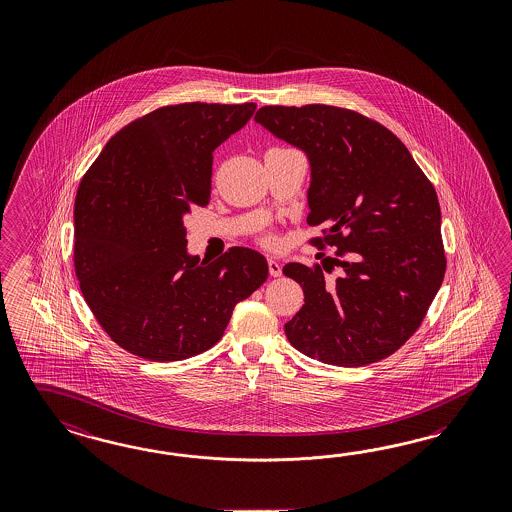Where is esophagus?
<instances>
[{
	"mask_svg": "<svg viewBox=\"0 0 512 512\" xmlns=\"http://www.w3.org/2000/svg\"><path fill=\"white\" fill-rule=\"evenodd\" d=\"M267 265H269V273H271V277H280L282 275V265L275 258H269L267 260Z\"/></svg>",
	"mask_w": 512,
	"mask_h": 512,
	"instance_id": "esophagus-1",
	"label": "esophagus"
}]
</instances>
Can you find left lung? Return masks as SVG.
I'll use <instances>...</instances> for the list:
<instances>
[{
    "label": "left lung",
    "instance_id": "1",
    "mask_svg": "<svg viewBox=\"0 0 512 512\" xmlns=\"http://www.w3.org/2000/svg\"><path fill=\"white\" fill-rule=\"evenodd\" d=\"M254 119L307 155L308 224H327L314 245L338 249L329 282L325 265H284L305 292L284 325L290 344L327 365L389 357L419 329L445 277L436 190L393 132L357 112L263 106Z\"/></svg>",
    "mask_w": 512,
    "mask_h": 512
}]
</instances>
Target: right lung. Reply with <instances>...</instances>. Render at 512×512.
<instances>
[{
	"mask_svg": "<svg viewBox=\"0 0 512 512\" xmlns=\"http://www.w3.org/2000/svg\"><path fill=\"white\" fill-rule=\"evenodd\" d=\"M256 104L162 106L114 134L78 187L74 271L104 331L147 361H181L224 335L269 273L234 247L207 263L187 250L185 215L207 205L213 151Z\"/></svg>",
	"mask_w": 512,
	"mask_h": 512,
	"instance_id": "1",
	"label": "right lung"
}]
</instances>
